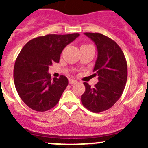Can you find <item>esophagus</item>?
<instances>
[{"mask_svg":"<svg viewBox=\"0 0 148 148\" xmlns=\"http://www.w3.org/2000/svg\"><path fill=\"white\" fill-rule=\"evenodd\" d=\"M77 82V81L74 80V79H70L69 80V83L71 84H75Z\"/></svg>","mask_w":148,"mask_h":148,"instance_id":"34e87169","label":"esophagus"}]
</instances>
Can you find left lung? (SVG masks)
Masks as SVG:
<instances>
[{"instance_id":"obj_1","label":"left lung","mask_w":148,"mask_h":148,"mask_svg":"<svg viewBox=\"0 0 148 148\" xmlns=\"http://www.w3.org/2000/svg\"><path fill=\"white\" fill-rule=\"evenodd\" d=\"M84 34L97 47L93 72L99 76V82L93 88L84 82L85 92L82 95V103L91 112L101 113L112 108L122 95L127 79V64L116 41L98 32Z\"/></svg>"}]
</instances>
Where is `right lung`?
Wrapping results in <instances>:
<instances>
[{
    "label": "right lung",
    "mask_w": 148,
    "mask_h": 148,
    "mask_svg": "<svg viewBox=\"0 0 148 148\" xmlns=\"http://www.w3.org/2000/svg\"><path fill=\"white\" fill-rule=\"evenodd\" d=\"M79 34H49L30 40L21 50L14 66L17 92L29 108L44 112L54 108L68 85L64 75L51 78L49 66L59 62L61 53Z\"/></svg>",
    "instance_id": "1"
}]
</instances>
